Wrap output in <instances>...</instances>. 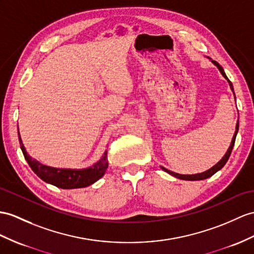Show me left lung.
Returning a JSON list of instances; mask_svg holds the SVG:
<instances>
[{
	"mask_svg": "<svg viewBox=\"0 0 254 254\" xmlns=\"http://www.w3.org/2000/svg\"><path fill=\"white\" fill-rule=\"evenodd\" d=\"M211 61H212L213 64H215L216 66H218V69H219L220 72L222 73V75H223V76L227 79V82H228V84H230V87H231V89L233 90V94H234L233 84H232L231 80L227 78L226 74H225V72H224V70H223V67H222L218 63H216V61H213V60H211ZM234 95H235V94H234ZM238 128H239V123L237 122L236 131H235V133H234V137H233V139H232L231 145H230V147H228V150H227V152L225 153V155H224L223 157H222V159L220 160V162H219L218 164H215L213 167H211V168L208 169L207 171L201 172V174H195V175H180V174H176V172H174V171H170V170H168V169H166V168H164V167H162V169H163L164 171H166V172H168V174L171 175V176H174V177H176V178H178V179H181V180H187V181H199V180H205V179L210 178L211 176H213V175L215 174V172H218L220 169L223 168L224 165L226 164V162L228 160V158H230L232 150H233V146H234V144H235V139H236V135H237V132H238Z\"/></svg>",
	"mask_w": 254,
	"mask_h": 254,
	"instance_id": "8db88e82",
	"label": "left lung"
}]
</instances>
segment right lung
I'll list each match as a JSON object with an SVG mask.
<instances>
[{
    "label": "right lung",
    "mask_w": 254,
    "mask_h": 254,
    "mask_svg": "<svg viewBox=\"0 0 254 254\" xmlns=\"http://www.w3.org/2000/svg\"><path fill=\"white\" fill-rule=\"evenodd\" d=\"M18 138H19L23 156L31 167V169L34 171V174L41 178L43 181L55 185L59 189L70 190L89 187L106 174L108 169V152L104 153V155L99 162L85 169H63L45 166L28 155L21 141L19 130H18Z\"/></svg>",
    "instance_id": "right-lung-1"
}]
</instances>
